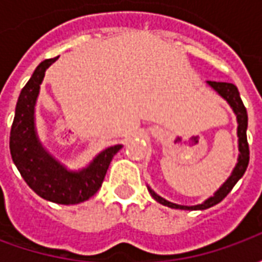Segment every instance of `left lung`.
I'll list each match as a JSON object with an SVG mask.
<instances>
[{"instance_id": "obj_1", "label": "left lung", "mask_w": 262, "mask_h": 262, "mask_svg": "<svg viewBox=\"0 0 262 262\" xmlns=\"http://www.w3.org/2000/svg\"><path fill=\"white\" fill-rule=\"evenodd\" d=\"M208 84L213 90L219 92L222 97L225 98L227 102L230 103V106L234 111V114L237 115V122H238V127H237V135H238V150H240V156H238V163H237L236 168L233 170V174L230 176V178L222 185L217 192L214 193L213 196L209 198L208 201H205L201 205H196V206H182V205H176V203H171L168 201H165L161 196H159L157 193L151 191L148 188V191L151 193V196L160 202L161 205H165V206H170V208L176 209H187V210H199V209H208L210 206H213L216 203L222 202L225 199L229 192H230L233 187L236 185L237 181L244 176V172L247 170L248 161H250V148H248V142H247V109L243 103L242 98H240V94H238V90L234 84L231 82H219V81H208Z\"/></svg>"}]
</instances>
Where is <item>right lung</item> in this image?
<instances>
[{
  "instance_id": "obj_1",
  "label": "right lung",
  "mask_w": 262,
  "mask_h": 262,
  "mask_svg": "<svg viewBox=\"0 0 262 262\" xmlns=\"http://www.w3.org/2000/svg\"><path fill=\"white\" fill-rule=\"evenodd\" d=\"M56 60L57 57L42 61L22 88L11 126L9 150L12 161L32 191L50 202L75 205L90 199L101 188L109 164L122 146L103 150L91 164L78 172L63 168L43 150L35 132L33 112L45 71Z\"/></svg>"
}]
</instances>
